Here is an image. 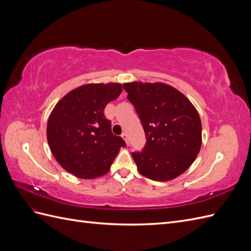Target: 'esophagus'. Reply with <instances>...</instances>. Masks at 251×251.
Returning <instances> with one entry per match:
<instances>
[{
    "label": "esophagus",
    "mask_w": 251,
    "mask_h": 251,
    "mask_svg": "<svg viewBox=\"0 0 251 251\" xmlns=\"http://www.w3.org/2000/svg\"><path fill=\"white\" fill-rule=\"evenodd\" d=\"M121 137L124 138V140L126 142V144H128V137H127V134L126 132H124L123 134H121Z\"/></svg>",
    "instance_id": "34e87169"
}]
</instances>
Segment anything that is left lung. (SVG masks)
I'll use <instances>...</instances> for the list:
<instances>
[{"instance_id":"obj_1","label":"left lung","mask_w":251,"mask_h":251,"mask_svg":"<svg viewBox=\"0 0 251 251\" xmlns=\"http://www.w3.org/2000/svg\"><path fill=\"white\" fill-rule=\"evenodd\" d=\"M147 142L132 157L142 176L169 181L184 173L198 155L202 126L198 112L187 98L165 83H125Z\"/></svg>"}]
</instances>
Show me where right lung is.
<instances>
[{
  "label": "right lung",
  "instance_id": "add662e5",
  "mask_svg": "<svg viewBox=\"0 0 251 251\" xmlns=\"http://www.w3.org/2000/svg\"><path fill=\"white\" fill-rule=\"evenodd\" d=\"M120 83H89L72 90L50 114L47 139L56 161L81 179L107 174L125 140L112 133L104 108L120 95Z\"/></svg>",
  "mask_w": 251,
  "mask_h": 251
}]
</instances>
